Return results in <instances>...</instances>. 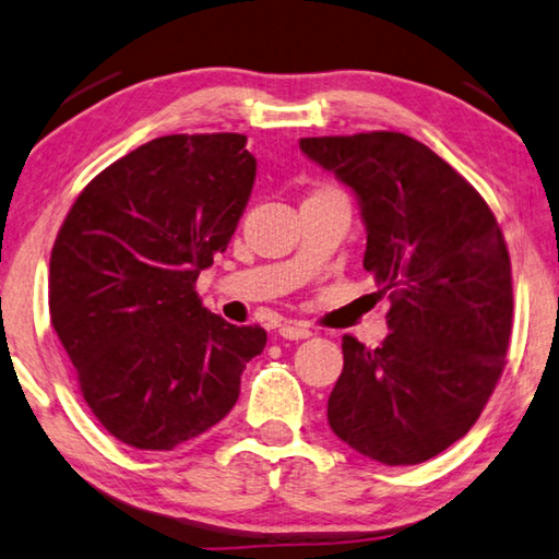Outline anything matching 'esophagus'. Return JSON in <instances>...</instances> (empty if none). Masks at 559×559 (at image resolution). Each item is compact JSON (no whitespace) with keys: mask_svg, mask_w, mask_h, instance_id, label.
<instances>
[{"mask_svg":"<svg viewBox=\"0 0 559 559\" xmlns=\"http://www.w3.org/2000/svg\"><path fill=\"white\" fill-rule=\"evenodd\" d=\"M278 334L283 340H308V337H312V330H310V324H306V322L288 320V322L281 324Z\"/></svg>","mask_w":559,"mask_h":559,"instance_id":"34e87169","label":"esophagus"}]
</instances>
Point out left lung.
Returning a JSON list of instances; mask_svg holds the SVG:
<instances>
[{
	"mask_svg": "<svg viewBox=\"0 0 559 559\" xmlns=\"http://www.w3.org/2000/svg\"><path fill=\"white\" fill-rule=\"evenodd\" d=\"M359 200L364 269L391 298L389 337L344 334L332 432L381 464H420L464 438L501 379L513 322L511 259L486 200L399 131L300 139Z\"/></svg>",
	"mask_w": 559,
	"mask_h": 559,
	"instance_id": "8db88e82",
	"label": "left lung"
}]
</instances>
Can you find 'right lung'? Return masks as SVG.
I'll return each instance as SVG.
<instances>
[{
    "label": "right lung",
    "instance_id": "add662e5",
    "mask_svg": "<svg viewBox=\"0 0 559 559\" xmlns=\"http://www.w3.org/2000/svg\"><path fill=\"white\" fill-rule=\"evenodd\" d=\"M257 158L245 134H170L87 182L50 251V324L103 428L174 450L235 408L266 347L202 308L195 281L245 215Z\"/></svg>",
    "mask_w": 559,
    "mask_h": 559
}]
</instances>
